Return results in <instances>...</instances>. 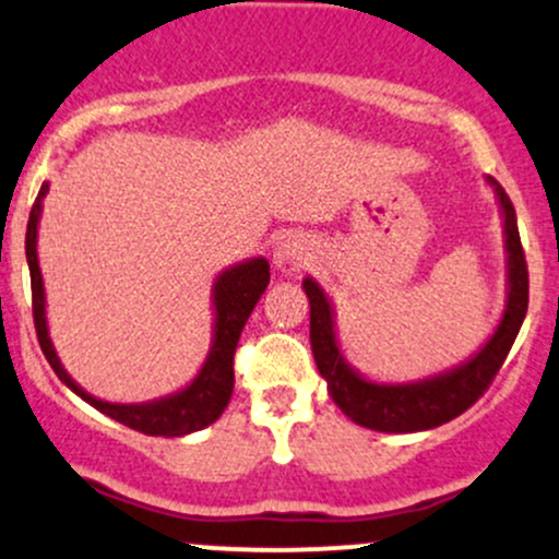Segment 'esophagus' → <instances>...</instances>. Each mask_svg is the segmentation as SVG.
Returning <instances> with one entry per match:
<instances>
[{"label":"esophagus","mask_w":559,"mask_h":559,"mask_svg":"<svg viewBox=\"0 0 559 559\" xmlns=\"http://www.w3.org/2000/svg\"><path fill=\"white\" fill-rule=\"evenodd\" d=\"M306 255H309V248H306L304 239L298 237H287L282 239L277 245V250H274V263L282 269V272H290V269L301 266L306 261Z\"/></svg>","instance_id":"esophagus-1"}]
</instances>
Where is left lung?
I'll return each mask as SVG.
<instances>
[{"instance_id":"1","label":"left lung","mask_w":559,"mask_h":559,"mask_svg":"<svg viewBox=\"0 0 559 559\" xmlns=\"http://www.w3.org/2000/svg\"><path fill=\"white\" fill-rule=\"evenodd\" d=\"M485 183L493 189L498 213L503 221L507 304H503V314L490 338L461 365H453L442 373L418 378V381L402 383H383L362 376L341 352L338 333H335V309L330 296L314 277L304 280V293L311 306L309 338L317 370L328 381L330 397L354 424L373 431H389V435H407V431H426L453 421L455 416H461L466 407H472L483 397V392L493 381L498 368L512 349L527 311V266L512 200L498 186L496 178L485 176Z\"/></svg>"}]
</instances>
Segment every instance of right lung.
Segmentation results:
<instances>
[{"mask_svg": "<svg viewBox=\"0 0 559 559\" xmlns=\"http://www.w3.org/2000/svg\"><path fill=\"white\" fill-rule=\"evenodd\" d=\"M50 183H41L37 202H34L32 215L26 226V261L28 274H32V301H34V325H37L39 346L45 352L47 362L56 370L66 386L82 397L95 411L106 413L114 421L130 426V429L143 431L152 437H183L191 431H200L218 421L221 413L229 405L234 392V349L242 335L245 322L253 314L255 304L261 301L263 290L269 285V261L266 258H248L234 266L224 269L213 282V341L200 373L191 378L183 389L165 394L159 400L148 402H106L93 397L74 381L58 359L56 346L50 341V328H47V298L45 282H41L39 255H37V237H39V218L41 202H45Z\"/></svg>", "mask_w": 559, "mask_h": 559, "instance_id": "right-lung-1", "label": "right lung"}]
</instances>
